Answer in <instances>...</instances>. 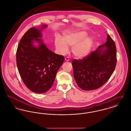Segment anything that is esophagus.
Instances as JSON below:
<instances>
[{
    "mask_svg": "<svg viewBox=\"0 0 131 131\" xmlns=\"http://www.w3.org/2000/svg\"><path fill=\"white\" fill-rule=\"evenodd\" d=\"M65 60L66 61H69V58L68 57H66L65 58Z\"/></svg>",
    "mask_w": 131,
    "mask_h": 131,
    "instance_id": "1",
    "label": "esophagus"
}]
</instances>
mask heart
Segmentation results:
<instances>
[{"label":"heart","mask_w":131,"mask_h":131,"mask_svg":"<svg viewBox=\"0 0 131 131\" xmlns=\"http://www.w3.org/2000/svg\"><path fill=\"white\" fill-rule=\"evenodd\" d=\"M87 33L84 31L71 32L64 35L62 40L57 38L55 41V46L57 51L62 55L66 54L68 47H72L73 55L78 59L87 56L90 52L93 41L90 37H86Z\"/></svg>","instance_id":"heart-1"}]
</instances>
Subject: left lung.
Returning a JSON list of instances; mask_svg holds the SVG:
<instances>
[{"instance_id": "8db88e82", "label": "left lung", "mask_w": 131, "mask_h": 131, "mask_svg": "<svg viewBox=\"0 0 131 131\" xmlns=\"http://www.w3.org/2000/svg\"><path fill=\"white\" fill-rule=\"evenodd\" d=\"M116 63V45L108 34L107 41L87 57L73 60L74 78L84 90L97 89L109 79Z\"/></svg>"}]
</instances>
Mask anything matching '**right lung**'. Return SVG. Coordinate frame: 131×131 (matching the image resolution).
<instances>
[{
    "mask_svg": "<svg viewBox=\"0 0 131 131\" xmlns=\"http://www.w3.org/2000/svg\"><path fill=\"white\" fill-rule=\"evenodd\" d=\"M44 24L32 27L21 39L16 52V63L20 76L30 90L43 93L53 84L64 58L48 48L41 39ZM37 42L38 45L35 46Z\"/></svg>",
    "mask_w": 131,
    "mask_h": 131,
    "instance_id": "1",
    "label": "right lung"
}]
</instances>
